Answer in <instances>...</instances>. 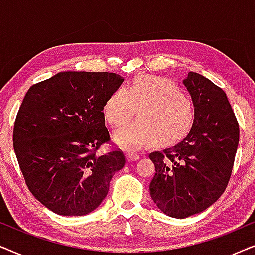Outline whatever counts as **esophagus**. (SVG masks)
<instances>
[{
  "instance_id": "34e87169",
  "label": "esophagus",
  "mask_w": 255,
  "mask_h": 255,
  "mask_svg": "<svg viewBox=\"0 0 255 255\" xmlns=\"http://www.w3.org/2000/svg\"><path fill=\"white\" fill-rule=\"evenodd\" d=\"M138 158H140V155H138L137 152H134V151H127V152H126V159H127L128 162L137 161Z\"/></svg>"
}]
</instances>
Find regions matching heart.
Listing matches in <instances>:
<instances>
[{
  "instance_id": "heart-1",
  "label": "heart",
  "mask_w": 255,
  "mask_h": 255,
  "mask_svg": "<svg viewBox=\"0 0 255 255\" xmlns=\"http://www.w3.org/2000/svg\"><path fill=\"white\" fill-rule=\"evenodd\" d=\"M129 122L114 133V142L126 149H137L148 142L170 145L191 130L195 111L190 98L172 81L157 76L135 77L127 87L117 88L105 101L103 114L112 126Z\"/></svg>"
}]
</instances>
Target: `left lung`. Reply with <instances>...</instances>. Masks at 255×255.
Masks as SVG:
<instances>
[{
    "label": "left lung",
    "mask_w": 255,
    "mask_h": 255,
    "mask_svg": "<svg viewBox=\"0 0 255 255\" xmlns=\"http://www.w3.org/2000/svg\"><path fill=\"white\" fill-rule=\"evenodd\" d=\"M183 85L195 107L191 130L174 147L149 155L155 164L151 199L163 213L178 219L218 201L239 143V125L222 88L196 72H189Z\"/></svg>",
    "instance_id": "8db88e82"
}]
</instances>
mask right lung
Wrapping results in <instances>:
<instances>
[{"instance_id":"1","label":"right lung","mask_w":255,"mask_h":255,"mask_svg":"<svg viewBox=\"0 0 255 255\" xmlns=\"http://www.w3.org/2000/svg\"><path fill=\"white\" fill-rule=\"evenodd\" d=\"M110 72L63 71L32 85L13 126V150L36 199L60 216H85L101 204L126 159L96 151L110 140L104 104L122 84Z\"/></svg>"}]
</instances>
